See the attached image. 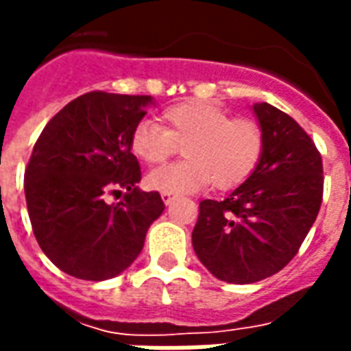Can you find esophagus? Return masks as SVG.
Returning a JSON list of instances; mask_svg holds the SVG:
<instances>
[{"label": "esophagus", "instance_id": "obj_1", "mask_svg": "<svg viewBox=\"0 0 351 351\" xmlns=\"http://www.w3.org/2000/svg\"><path fill=\"white\" fill-rule=\"evenodd\" d=\"M162 201L165 202V204H171V202L175 201V195H173V193H162Z\"/></svg>", "mask_w": 351, "mask_h": 351}]
</instances>
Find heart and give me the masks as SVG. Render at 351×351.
I'll use <instances>...</instances> for the list:
<instances>
[{
    "instance_id": "b5f03b06",
    "label": "heart",
    "mask_w": 351,
    "mask_h": 351,
    "mask_svg": "<svg viewBox=\"0 0 351 351\" xmlns=\"http://www.w3.org/2000/svg\"><path fill=\"white\" fill-rule=\"evenodd\" d=\"M163 128L150 121L136 124L130 150L145 163H160L182 143L186 160L150 171L145 182L162 193H193L212 180L227 189L243 182L264 152L262 128L251 119H230L228 111L202 100L169 106Z\"/></svg>"
}]
</instances>
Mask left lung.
I'll return each instance as SVG.
<instances>
[{
  "label": "left lung",
  "instance_id": "obj_1",
  "mask_svg": "<svg viewBox=\"0 0 351 351\" xmlns=\"http://www.w3.org/2000/svg\"><path fill=\"white\" fill-rule=\"evenodd\" d=\"M264 152L245 182L221 201L204 199L191 243L219 281L249 285L281 271L316 221L324 193L322 156L292 117L253 104Z\"/></svg>",
  "mask_w": 351,
  "mask_h": 351
}]
</instances>
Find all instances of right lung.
<instances>
[{
  "instance_id": "right-lung-1",
  "label": "right lung",
  "mask_w": 351,
  "mask_h": 351,
  "mask_svg": "<svg viewBox=\"0 0 351 351\" xmlns=\"http://www.w3.org/2000/svg\"><path fill=\"white\" fill-rule=\"evenodd\" d=\"M152 96L87 93L66 104L33 147L23 175L31 227L57 268L76 279L106 281L132 266L165 204L143 191L130 150ZM126 191L108 205V193Z\"/></svg>"
}]
</instances>
